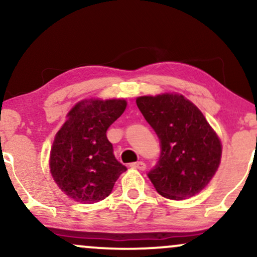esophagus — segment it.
<instances>
[{"mask_svg": "<svg viewBox=\"0 0 257 257\" xmlns=\"http://www.w3.org/2000/svg\"><path fill=\"white\" fill-rule=\"evenodd\" d=\"M131 168L133 169H139V170H145L146 169V164L144 162H137V163H132Z\"/></svg>", "mask_w": 257, "mask_h": 257, "instance_id": "obj_1", "label": "esophagus"}]
</instances>
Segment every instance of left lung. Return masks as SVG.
<instances>
[{
	"label": "left lung",
	"instance_id": "1",
	"mask_svg": "<svg viewBox=\"0 0 257 257\" xmlns=\"http://www.w3.org/2000/svg\"><path fill=\"white\" fill-rule=\"evenodd\" d=\"M161 140V157L149 179L168 199L182 200L204 190L220 167L222 145L202 111L178 93L137 98Z\"/></svg>",
	"mask_w": 257,
	"mask_h": 257
}]
</instances>
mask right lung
Returning <instances> with one entry per match:
<instances>
[{
  "label": "right lung",
  "instance_id": "add662e5",
  "mask_svg": "<svg viewBox=\"0 0 257 257\" xmlns=\"http://www.w3.org/2000/svg\"><path fill=\"white\" fill-rule=\"evenodd\" d=\"M126 107L124 99L78 101L54 137L49 169L55 184L69 198L93 204L111 193L126 168L113 156L106 131Z\"/></svg>",
  "mask_w": 257,
  "mask_h": 257
}]
</instances>
